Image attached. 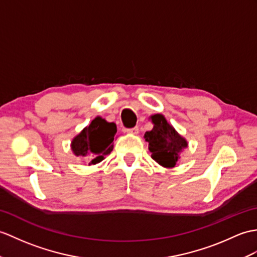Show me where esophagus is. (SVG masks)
<instances>
[{"label":"esophagus","instance_id":"34e87169","mask_svg":"<svg viewBox=\"0 0 257 257\" xmlns=\"http://www.w3.org/2000/svg\"><path fill=\"white\" fill-rule=\"evenodd\" d=\"M126 131H127L128 134H130V135H138V133H139V128H138V127L128 128V129H126Z\"/></svg>","mask_w":257,"mask_h":257}]
</instances>
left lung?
<instances>
[{
  "label": "left lung",
  "instance_id": "1",
  "mask_svg": "<svg viewBox=\"0 0 257 257\" xmlns=\"http://www.w3.org/2000/svg\"><path fill=\"white\" fill-rule=\"evenodd\" d=\"M153 128L145 134L151 158L166 169L174 168L181 159V153L188 147L187 140L161 114L150 116Z\"/></svg>",
  "mask_w": 257,
  "mask_h": 257
}]
</instances>
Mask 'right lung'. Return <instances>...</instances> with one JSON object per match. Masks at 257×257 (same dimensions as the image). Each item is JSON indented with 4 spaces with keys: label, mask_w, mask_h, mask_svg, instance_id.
Wrapping results in <instances>:
<instances>
[{
    "label": "right lung",
    "mask_w": 257,
    "mask_h": 257,
    "mask_svg": "<svg viewBox=\"0 0 257 257\" xmlns=\"http://www.w3.org/2000/svg\"><path fill=\"white\" fill-rule=\"evenodd\" d=\"M116 133L117 127L114 122H108L97 116L72 139L71 150L75 157H87L91 160L88 165H95L112 151Z\"/></svg>",
    "instance_id": "1"
}]
</instances>
